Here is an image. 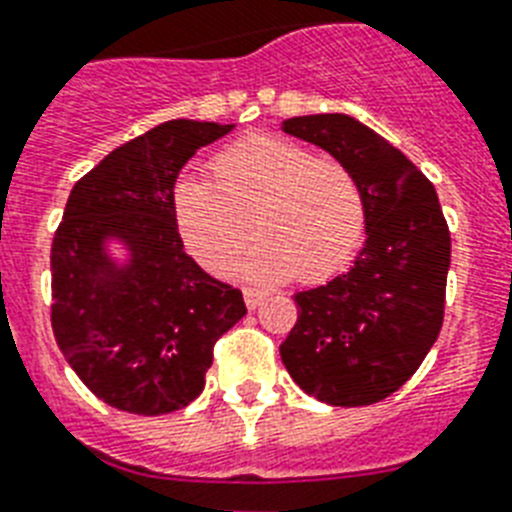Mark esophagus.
<instances>
[{"label": "esophagus", "mask_w": 512, "mask_h": 512, "mask_svg": "<svg viewBox=\"0 0 512 512\" xmlns=\"http://www.w3.org/2000/svg\"><path fill=\"white\" fill-rule=\"evenodd\" d=\"M263 300H265V292H263V289H252V287L244 289V303H247L249 311H255L257 305L263 303Z\"/></svg>", "instance_id": "esophagus-1"}]
</instances>
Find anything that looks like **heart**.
I'll return each mask as SVG.
<instances>
[{
    "label": "heart",
    "mask_w": 512,
    "mask_h": 512,
    "mask_svg": "<svg viewBox=\"0 0 512 512\" xmlns=\"http://www.w3.org/2000/svg\"><path fill=\"white\" fill-rule=\"evenodd\" d=\"M212 183L183 177L172 193L185 247L212 271L247 249L244 271L260 279H327L348 265L364 236V196L335 159L279 138L241 140L217 156Z\"/></svg>",
    "instance_id": "b5f03b06"
}]
</instances>
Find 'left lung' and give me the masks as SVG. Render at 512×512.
Instances as JSON below:
<instances>
[{
	"mask_svg": "<svg viewBox=\"0 0 512 512\" xmlns=\"http://www.w3.org/2000/svg\"><path fill=\"white\" fill-rule=\"evenodd\" d=\"M281 130L353 172L366 225L348 271L295 295L297 324L281 342V361L324 404H377L417 372L441 332L452 239L438 193L393 143L353 116H292Z\"/></svg>",
	"mask_w": 512,
	"mask_h": 512,
	"instance_id": "8db88e82",
	"label": "left lung"
}]
</instances>
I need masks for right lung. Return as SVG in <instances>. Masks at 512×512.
I'll return each instance as SVG.
<instances>
[{
  "instance_id": "1",
  "label": "right lung",
  "mask_w": 512,
  "mask_h": 512,
  "mask_svg": "<svg viewBox=\"0 0 512 512\" xmlns=\"http://www.w3.org/2000/svg\"><path fill=\"white\" fill-rule=\"evenodd\" d=\"M231 130L172 119L71 188L52 239V332L79 380L114 409L156 417L191 404L215 342L247 313L239 289L185 255L172 209L188 159Z\"/></svg>"
}]
</instances>
